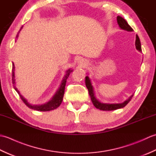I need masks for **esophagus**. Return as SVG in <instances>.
<instances>
[{
    "label": "esophagus",
    "instance_id": "obj_1",
    "mask_svg": "<svg viewBox=\"0 0 156 156\" xmlns=\"http://www.w3.org/2000/svg\"><path fill=\"white\" fill-rule=\"evenodd\" d=\"M78 64L80 68H85L86 66L88 65V62L87 60H86V59L82 58L78 60Z\"/></svg>",
    "mask_w": 156,
    "mask_h": 156
}]
</instances>
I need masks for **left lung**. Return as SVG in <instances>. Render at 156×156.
Here are the masks:
<instances>
[{
	"instance_id": "1",
	"label": "left lung",
	"mask_w": 156,
	"mask_h": 156,
	"mask_svg": "<svg viewBox=\"0 0 156 156\" xmlns=\"http://www.w3.org/2000/svg\"><path fill=\"white\" fill-rule=\"evenodd\" d=\"M117 19L118 25L121 29L129 32H131L133 31V29L131 27V26L128 24V23L126 21L125 19L121 17V16H117ZM135 48H136L137 50H138L140 52H141L140 39L139 38L137 35H136V39H135ZM85 84L88 90L89 95L90 97L92 104L94 105L96 108L100 109L101 111H113L117 110V109L119 108H123L129 103L133 96V94H132L127 100L123 102H121V103H105V102H102L101 101H99L97 97H96L94 87L92 85L90 78L88 77V76H87L85 77Z\"/></svg>"
}]
</instances>
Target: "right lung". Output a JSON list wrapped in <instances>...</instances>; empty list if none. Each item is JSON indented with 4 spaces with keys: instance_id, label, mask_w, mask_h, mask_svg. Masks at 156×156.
Wrapping results in <instances>:
<instances>
[{
    "instance_id": "obj_1",
    "label": "right lung",
    "mask_w": 156,
    "mask_h": 156,
    "mask_svg": "<svg viewBox=\"0 0 156 156\" xmlns=\"http://www.w3.org/2000/svg\"><path fill=\"white\" fill-rule=\"evenodd\" d=\"M22 28H23V26L21 27V29H20L17 35H16V39L18 38L19 34ZM72 71L73 69L71 68H69L66 71V74L64 76V78L62 79L61 84L59 85L58 89L57 90V91L55 92L54 95L53 96L52 98L49 101L42 105H33L30 103V102H28L27 99H26L21 93H20L19 90L16 87L15 76V65L13 63H12V82L13 84V87H14L15 90L19 94L20 98H21V100L23 101V102H24V103L27 105L29 108L34 109V110L39 111H52V110H54L55 108H57L58 107H59V105H61L62 102L63 101V97H64V94L66 80H67L69 74H70V73Z\"/></svg>"
}]
</instances>
